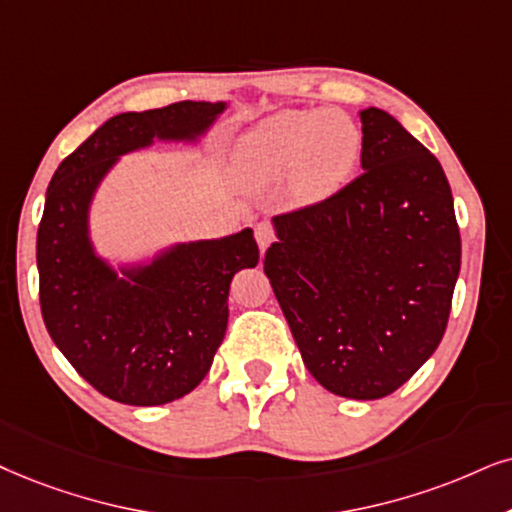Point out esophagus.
I'll list each match as a JSON object with an SVG mask.
<instances>
[{"mask_svg": "<svg viewBox=\"0 0 512 512\" xmlns=\"http://www.w3.org/2000/svg\"><path fill=\"white\" fill-rule=\"evenodd\" d=\"M274 238H276V231H274V226H271L269 222L255 224V241H257V245H260L262 252L267 250L271 243H274Z\"/></svg>", "mask_w": 512, "mask_h": 512, "instance_id": "esophagus-1", "label": "esophagus"}]
</instances>
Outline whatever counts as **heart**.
Returning a JSON list of instances; mask_svg holds the SVG:
<instances>
[{"label": "heart", "instance_id": "b5f03b06", "mask_svg": "<svg viewBox=\"0 0 512 512\" xmlns=\"http://www.w3.org/2000/svg\"><path fill=\"white\" fill-rule=\"evenodd\" d=\"M361 153V129L342 111H283L257 125L241 141L236 167L252 186L290 172L297 200L333 196L352 177Z\"/></svg>", "mask_w": 512, "mask_h": 512}]
</instances>
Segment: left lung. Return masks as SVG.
<instances>
[{
  "instance_id": "8db88e82",
  "label": "left lung",
  "mask_w": 512,
  "mask_h": 512,
  "mask_svg": "<svg viewBox=\"0 0 512 512\" xmlns=\"http://www.w3.org/2000/svg\"><path fill=\"white\" fill-rule=\"evenodd\" d=\"M359 118L364 170L274 217L264 274L309 373L340 397L380 399L442 342L461 234L435 155L380 108Z\"/></svg>"
}]
</instances>
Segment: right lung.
Masks as SVG:
<instances>
[{
    "label": "right lung",
    "mask_w": 512,
    "mask_h": 512,
    "mask_svg": "<svg viewBox=\"0 0 512 512\" xmlns=\"http://www.w3.org/2000/svg\"><path fill=\"white\" fill-rule=\"evenodd\" d=\"M224 103L177 101L120 113L58 165L37 229L44 326L103 397L158 406L189 394L210 371L229 321V286L260 260L250 229L179 245L118 278L87 241L89 198L115 158L158 139H193Z\"/></svg>",
    "instance_id": "obj_1"
}]
</instances>
